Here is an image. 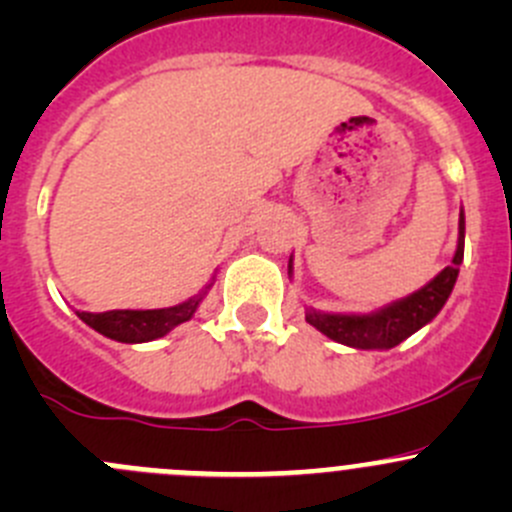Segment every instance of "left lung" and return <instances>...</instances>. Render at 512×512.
<instances>
[{
	"label": "left lung",
	"mask_w": 512,
	"mask_h": 512,
	"mask_svg": "<svg viewBox=\"0 0 512 512\" xmlns=\"http://www.w3.org/2000/svg\"><path fill=\"white\" fill-rule=\"evenodd\" d=\"M463 245H466V215H458V245L453 252L451 265L443 267L428 285L416 292L374 309L366 314H342L304 309V319L314 329L329 337L332 342L347 344L352 349H394L418 329L426 327L443 309L451 297L458 280V267L463 262ZM289 277H292V257H289Z\"/></svg>",
	"instance_id": "1"
}]
</instances>
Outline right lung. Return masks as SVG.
<instances>
[{
	"mask_svg": "<svg viewBox=\"0 0 512 512\" xmlns=\"http://www.w3.org/2000/svg\"><path fill=\"white\" fill-rule=\"evenodd\" d=\"M213 280L200 289L195 297L185 299V302L175 304V307H163V309H113V312H76L81 322L89 324L91 329H96L103 337L113 339V342L121 344H143L153 342V339L165 337L170 329H175L178 324L188 322L195 314V309L200 307V302L205 299L208 289L213 287Z\"/></svg>",
	"mask_w": 512,
	"mask_h": 512,
	"instance_id": "right-lung-1",
	"label": "right lung"
}]
</instances>
